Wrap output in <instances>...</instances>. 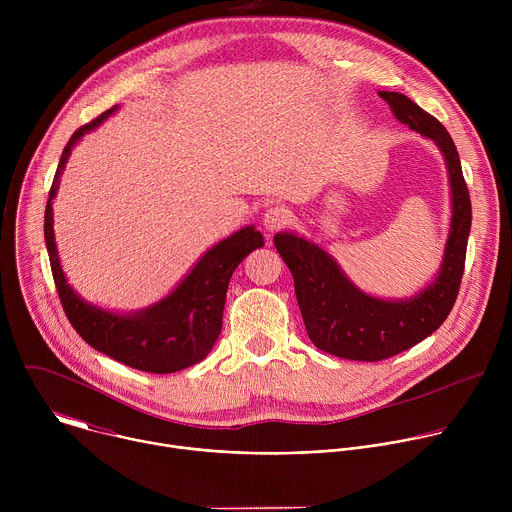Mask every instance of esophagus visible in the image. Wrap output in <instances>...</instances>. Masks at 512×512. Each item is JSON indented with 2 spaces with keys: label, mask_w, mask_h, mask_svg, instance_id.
<instances>
[{
  "label": "esophagus",
  "mask_w": 512,
  "mask_h": 512,
  "mask_svg": "<svg viewBox=\"0 0 512 512\" xmlns=\"http://www.w3.org/2000/svg\"><path fill=\"white\" fill-rule=\"evenodd\" d=\"M291 223V212L285 206H269L263 214V225L267 231H277Z\"/></svg>",
  "instance_id": "obj_1"
}]
</instances>
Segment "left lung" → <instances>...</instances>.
I'll return each mask as SVG.
<instances>
[{"instance_id":"obj_1","label":"left lung","mask_w":512,"mask_h":512,"mask_svg":"<svg viewBox=\"0 0 512 512\" xmlns=\"http://www.w3.org/2000/svg\"><path fill=\"white\" fill-rule=\"evenodd\" d=\"M379 95L401 123L433 139L444 154L452 186V223L440 275L413 298L379 300L350 283L318 245L294 233L273 237L275 249L294 275L296 298L314 346L340 358L367 362L395 356L444 324L460 291L472 225L470 192L446 127L401 93L381 91Z\"/></svg>"}]
</instances>
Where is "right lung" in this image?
Wrapping results in <instances>:
<instances>
[{
  "instance_id": "1",
  "label": "right lung",
  "mask_w": 512,
  "mask_h": 512,
  "mask_svg": "<svg viewBox=\"0 0 512 512\" xmlns=\"http://www.w3.org/2000/svg\"><path fill=\"white\" fill-rule=\"evenodd\" d=\"M115 109L79 127L62 150L44 212V239L52 277L68 322L89 346L143 373H176L200 362L212 350L223 328V310L233 271L251 251L263 247L265 241L255 227L237 231L208 249L170 296L135 314H113L77 296L60 267L52 227V198L72 148Z\"/></svg>"
}]
</instances>
